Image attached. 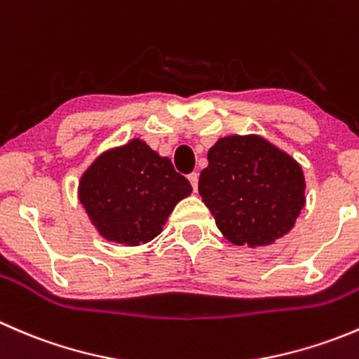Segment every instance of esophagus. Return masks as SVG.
<instances>
[{
	"label": "esophagus",
	"mask_w": 359,
	"mask_h": 359,
	"mask_svg": "<svg viewBox=\"0 0 359 359\" xmlns=\"http://www.w3.org/2000/svg\"><path fill=\"white\" fill-rule=\"evenodd\" d=\"M187 179H189V182H191V186H193V189L198 191V179H200V173H198V172L189 173V175H187Z\"/></svg>",
	"instance_id": "esophagus-1"
}]
</instances>
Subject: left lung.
I'll return each instance as SVG.
<instances>
[{
    "label": "left lung",
    "mask_w": 359,
    "mask_h": 359,
    "mask_svg": "<svg viewBox=\"0 0 359 359\" xmlns=\"http://www.w3.org/2000/svg\"><path fill=\"white\" fill-rule=\"evenodd\" d=\"M198 191L220 233L240 247H266L280 240L306 205L299 163L259 135L217 140Z\"/></svg>",
    "instance_id": "1"
}]
</instances>
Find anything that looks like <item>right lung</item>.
I'll return each instance as SVG.
<instances>
[{
    "label": "right lung",
    "instance_id": "obj_1",
    "mask_svg": "<svg viewBox=\"0 0 359 359\" xmlns=\"http://www.w3.org/2000/svg\"><path fill=\"white\" fill-rule=\"evenodd\" d=\"M189 180L144 140L106 151L79 180L83 208L102 238L139 247L161 233L175 205L189 196Z\"/></svg>",
    "mask_w": 359,
    "mask_h": 359
}]
</instances>
